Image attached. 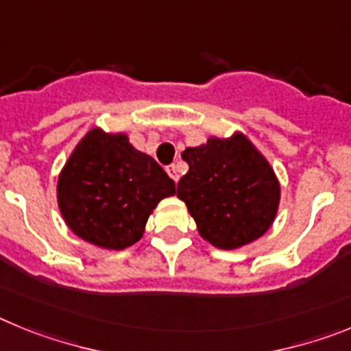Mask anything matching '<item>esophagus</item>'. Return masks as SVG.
<instances>
[{"instance_id":"1","label":"esophagus","mask_w":351,"mask_h":351,"mask_svg":"<svg viewBox=\"0 0 351 351\" xmlns=\"http://www.w3.org/2000/svg\"><path fill=\"white\" fill-rule=\"evenodd\" d=\"M167 173H169L170 178H172V179H173V181H176V182H178V181H179V173H178V167L173 165V163H172V165H169V167H167Z\"/></svg>"}]
</instances>
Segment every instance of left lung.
<instances>
[{"label": "left lung", "instance_id": "1", "mask_svg": "<svg viewBox=\"0 0 351 351\" xmlns=\"http://www.w3.org/2000/svg\"><path fill=\"white\" fill-rule=\"evenodd\" d=\"M182 160L190 170L178 182V197L206 241L235 250L269 230L280 206V182L244 135L213 137L186 149Z\"/></svg>", "mask_w": 351, "mask_h": 351}]
</instances>
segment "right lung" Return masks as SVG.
Listing matches in <instances>:
<instances>
[{
    "label": "right lung",
    "instance_id": "1",
    "mask_svg": "<svg viewBox=\"0 0 351 351\" xmlns=\"http://www.w3.org/2000/svg\"><path fill=\"white\" fill-rule=\"evenodd\" d=\"M176 184L123 133L91 130L71 153L58 181L64 221L80 239L125 250L142 237L149 214Z\"/></svg>",
    "mask_w": 351,
    "mask_h": 351
}]
</instances>
